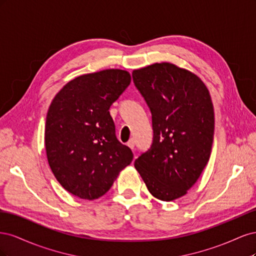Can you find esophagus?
<instances>
[{"mask_svg": "<svg viewBox=\"0 0 256 256\" xmlns=\"http://www.w3.org/2000/svg\"><path fill=\"white\" fill-rule=\"evenodd\" d=\"M127 145L130 147L131 150H134V140H129V142L127 143Z\"/></svg>", "mask_w": 256, "mask_h": 256, "instance_id": "1", "label": "esophagus"}]
</instances>
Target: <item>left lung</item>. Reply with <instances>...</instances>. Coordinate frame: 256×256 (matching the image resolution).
<instances>
[{
  "instance_id": "1",
  "label": "left lung",
  "mask_w": 256,
  "mask_h": 256,
  "mask_svg": "<svg viewBox=\"0 0 256 256\" xmlns=\"http://www.w3.org/2000/svg\"><path fill=\"white\" fill-rule=\"evenodd\" d=\"M152 112L150 148L134 166L156 198L174 200L196 182L210 158L214 112L210 94L196 74L171 63L132 72Z\"/></svg>"
}]
</instances>
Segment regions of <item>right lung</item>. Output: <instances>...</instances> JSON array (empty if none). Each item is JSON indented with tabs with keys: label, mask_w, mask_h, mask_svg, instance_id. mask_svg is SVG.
Returning <instances> with one entry per match:
<instances>
[{
	"label": "right lung",
	"mask_w": 256,
	"mask_h": 256,
	"mask_svg": "<svg viewBox=\"0 0 256 256\" xmlns=\"http://www.w3.org/2000/svg\"><path fill=\"white\" fill-rule=\"evenodd\" d=\"M131 82L122 69H106L69 81L53 98L44 127L51 171L65 190L96 200L110 190L134 154L115 136L109 109Z\"/></svg>",
	"instance_id": "right-lung-1"
}]
</instances>
